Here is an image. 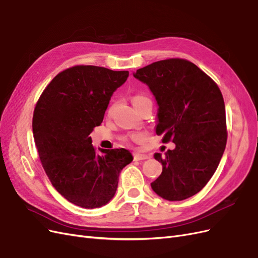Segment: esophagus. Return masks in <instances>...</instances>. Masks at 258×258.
Segmentation results:
<instances>
[{
	"mask_svg": "<svg viewBox=\"0 0 258 258\" xmlns=\"http://www.w3.org/2000/svg\"><path fill=\"white\" fill-rule=\"evenodd\" d=\"M147 158H150V157H148V156L145 155V154H140V153L134 154V159L135 160H144V159H147Z\"/></svg>",
	"mask_w": 258,
	"mask_h": 258,
	"instance_id": "34e87169",
	"label": "esophagus"
}]
</instances>
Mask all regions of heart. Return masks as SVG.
<instances>
[{
    "mask_svg": "<svg viewBox=\"0 0 258 258\" xmlns=\"http://www.w3.org/2000/svg\"><path fill=\"white\" fill-rule=\"evenodd\" d=\"M150 100L146 96L144 95H136L131 98V102L132 104H134L135 107H138L140 104H142L143 102H145V101ZM113 108H114V105H111L110 107H108L107 110V115L111 116L112 113H113ZM143 140V137L141 135H130L129 137L124 138V141L126 142H129V141H135V142H140L142 141Z\"/></svg>",
    "mask_w": 258,
    "mask_h": 258,
    "instance_id": "obj_1",
    "label": "heart"
}]
</instances>
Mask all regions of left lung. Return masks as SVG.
<instances>
[{
	"label": "left lung",
	"mask_w": 258,
	"mask_h": 258,
	"mask_svg": "<svg viewBox=\"0 0 258 258\" xmlns=\"http://www.w3.org/2000/svg\"><path fill=\"white\" fill-rule=\"evenodd\" d=\"M148 85L159 105L156 134L175 148L154 157L162 172L151 186L161 198L181 201L199 192L215 170L227 143L223 95L217 84L192 62L169 58L134 74Z\"/></svg>",
	"instance_id": "1"
}]
</instances>
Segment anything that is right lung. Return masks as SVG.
Listing matches in <instances>:
<instances>
[{
  "label": "right lung",
  "mask_w": 258,
  "mask_h": 258,
  "mask_svg": "<svg viewBox=\"0 0 258 258\" xmlns=\"http://www.w3.org/2000/svg\"><path fill=\"white\" fill-rule=\"evenodd\" d=\"M128 76V71L74 66L53 77L34 107L33 137L45 173L60 195L79 207L106 205L121 169L132 161L123 148L101 150L99 155L89 137Z\"/></svg>",
  "instance_id": "1"
}]
</instances>
